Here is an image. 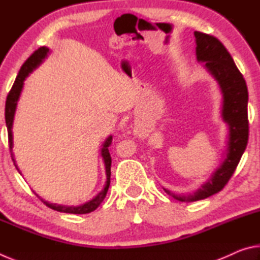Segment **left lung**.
Wrapping results in <instances>:
<instances>
[{"label":"left lung","mask_w":260,"mask_h":260,"mask_svg":"<svg viewBox=\"0 0 260 260\" xmlns=\"http://www.w3.org/2000/svg\"><path fill=\"white\" fill-rule=\"evenodd\" d=\"M196 56L205 61V68L218 81L222 93V119L228 125L230 135L225 160L218 167L208 182L199 190L187 195H175L164 188L167 195L180 202H195L208 199L219 192L234 174L248 144V88L242 73L236 68L225 46L212 35L196 32Z\"/></svg>","instance_id":"8db88e82"}]
</instances>
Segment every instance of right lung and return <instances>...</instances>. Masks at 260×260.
<instances>
[{"label": "right lung", "mask_w": 260, "mask_h": 260, "mask_svg": "<svg viewBox=\"0 0 260 260\" xmlns=\"http://www.w3.org/2000/svg\"><path fill=\"white\" fill-rule=\"evenodd\" d=\"M49 49L46 47H41L39 48L38 50H35L32 55H30L27 59H26L25 63L23 64V67L20 68V71L18 73V76L16 78V81L12 86L11 90L9 91V94L7 96V101H6V124H7V128H8V138H9V148H10L11 151V158L12 161L16 166V169L18 170V167L16 165V160L14 158V153H12V122H14V117H15V112H16V107H17V102H18L19 95L21 93V89H23V85H24V80L25 78L28 76V73H30L33 70L39 67L42 59L46 58V56L48 54ZM112 142V136H109V138L105 140V142L103 144L102 150H101V153H102L103 160H104V165H105V172H107V182H105V187L101 192L98 193V196H95L93 200L87 202L83 205L80 206H64V205H57V204H52V203H48V202L43 201L40 199L43 204H46L48 208H50L55 211H58V212H64V213H73V214H86V213H90L93 212L94 210L99 208V205L102 203L103 200L107 196L108 189L110 186V177H111V156H110L109 152V147ZM19 171V170H18Z\"/></svg>", "instance_id": "1"}]
</instances>
